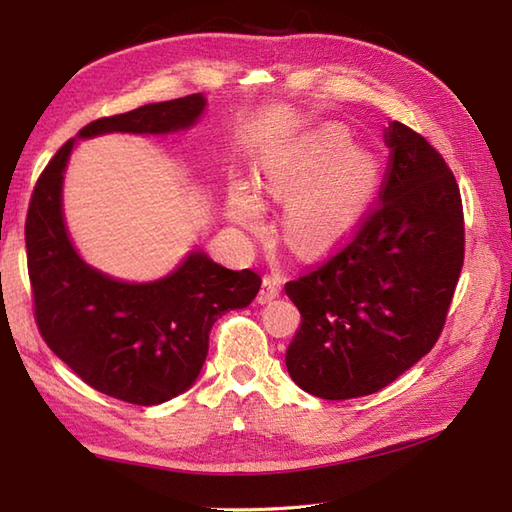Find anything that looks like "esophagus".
<instances>
[{"label":"esophagus","mask_w":512,"mask_h":512,"mask_svg":"<svg viewBox=\"0 0 512 512\" xmlns=\"http://www.w3.org/2000/svg\"><path fill=\"white\" fill-rule=\"evenodd\" d=\"M281 284H284V281H281V277L266 275L264 277V284H262V290H259V295H257V301L259 303H268V301L277 299L279 292H281Z\"/></svg>","instance_id":"esophagus-1"}]
</instances>
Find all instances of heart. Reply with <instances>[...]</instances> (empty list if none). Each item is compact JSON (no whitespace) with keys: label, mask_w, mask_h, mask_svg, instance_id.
Segmentation results:
<instances>
[{"label":"heart","mask_w":512,"mask_h":512,"mask_svg":"<svg viewBox=\"0 0 512 512\" xmlns=\"http://www.w3.org/2000/svg\"><path fill=\"white\" fill-rule=\"evenodd\" d=\"M376 178L374 158L350 147V136L343 129L328 127L306 154L270 173L266 189L279 200H292L284 222L288 244L303 257H317L356 226ZM226 209L239 226L262 224V202L244 182L228 191Z\"/></svg>","instance_id":"obj_1"}]
</instances>
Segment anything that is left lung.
<instances>
[{
  "mask_svg": "<svg viewBox=\"0 0 512 512\" xmlns=\"http://www.w3.org/2000/svg\"><path fill=\"white\" fill-rule=\"evenodd\" d=\"M378 209L328 264L286 284L301 328L286 350L308 394H376L431 352L464 264L460 189L420 134L389 123Z\"/></svg>",
  "mask_w": 512,
  "mask_h": 512,
  "instance_id": "left-lung-1",
  "label": "left lung"
}]
</instances>
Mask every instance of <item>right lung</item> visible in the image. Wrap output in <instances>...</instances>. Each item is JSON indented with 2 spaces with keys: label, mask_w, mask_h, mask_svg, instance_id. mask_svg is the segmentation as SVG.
Wrapping results in <instances>:
<instances>
[{
  "label": "right lung",
  "mask_w": 512,
  "mask_h": 512,
  "mask_svg": "<svg viewBox=\"0 0 512 512\" xmlns=\"http://www.w3.org/2000/svg\"><path fill=\"white\" fill-rule=\"evenodd\" d=\"M204 110V94H189L85 125L48 162L30 200L28 275L43 341L90 387L132 405H160L187 391L209 354L213 323L250 306L262 279L253 270L220 266L200 246L169 275L140 284L90 266L65 226V167L79 140L176 134L198 123Z\"/></svg>",
  "instance_id": "right-lung-1"
}]
</instances>
